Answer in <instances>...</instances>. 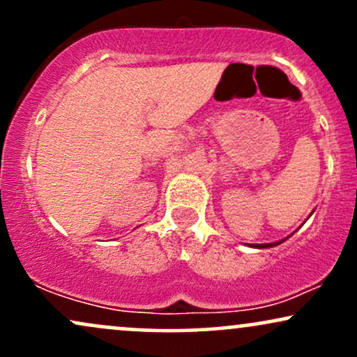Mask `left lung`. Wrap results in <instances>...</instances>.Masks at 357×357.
<instances>
[{
    "label": "left lung",
    "mask_w": 357,
    "mask_h": 357,
    "mask_svg": "<svg viewBox=\"0 0 357 357\" xmlns=\"http://www.w3.org/2000/svg\"><path fill=\"white\" fill-rule=\"evenodd\" d=\"M287 240V238H285ZM282 240V241H285ZM282 241H275V243H261V245H252L253 248H270V247H275V245H280Z\"/></svg>",
    "instance_id": "8db88e82"
}]
</instances>
